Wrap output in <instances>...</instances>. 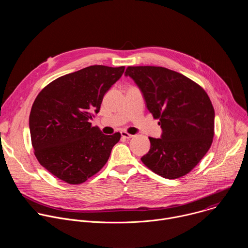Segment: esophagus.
I'll list each match as a JSON object with an SVG mask.
<instances>
[{
	"mask_svg": "<svg viewBox=\"0 0 248 248\" xmlns=\"http://www.w3.org/2000/svg\"><path fill=\"white\" fill-rule=\"evenodd\" d=\"M121 135H122V137H123V138H126V139H129V138L133 137V135H132V134H129V133H127L125 130H123V131H121Z\"/></svg>",
	"mask_w": 248,
	"mask_h": 248,
	"instance_id": "esophagus-1",
	"label": "esophagus"
}]
</instances>
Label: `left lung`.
<instances>
[{"instance_id":"left-lung-1","label":"left lung","mask_w":248,"mask_h":248,"mask_svg":"<svg viewBox=\"0 0 248 248\" xmlns=\"http://www.w3.org/2000/svg\"><path fill=\"white\" fill-rule=\"evenodd\" d=\"M147 109L159 120L161 138L149 137L142 163L165 179L187 174L213 142L215 111L205 90L193 80L162 66H127Z\"/></svg>"}]
</instances>
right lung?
Wrapping results in <instances>:
<instances>
[{
	"label": "right lung",
	"mask_w": 248,
	"mask_h": 248,
	"mask_svg": "<svg viewBox=\"0 0 248 248\" xmlns=\"http://www.w3.org/2000/svg\"><path fill=\"white\" fill-rule=\"evenodd\" d=\"M124 72V66L90 65L55 79L35 99L29 116L34 154L61 181L80 185L107 163L121 133L105 135L89 120Z\"/></svg>",
	"instance_id": "add662e5"
}]
</instances>
